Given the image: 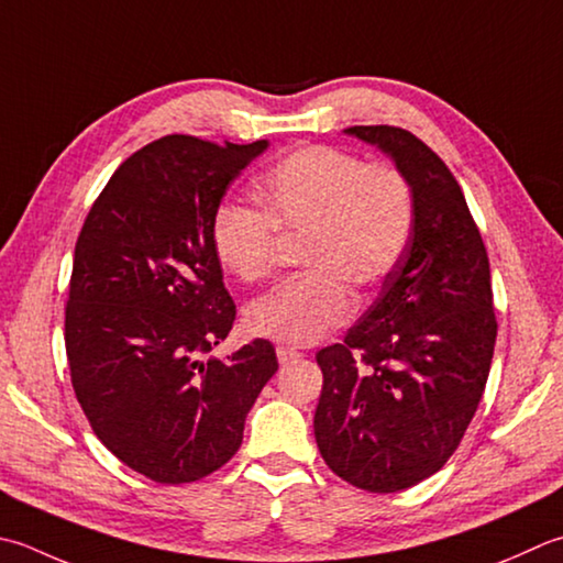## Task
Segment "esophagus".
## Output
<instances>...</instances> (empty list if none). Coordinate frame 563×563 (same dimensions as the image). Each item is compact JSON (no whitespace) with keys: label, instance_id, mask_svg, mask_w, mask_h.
Masks as SVG:
<instances>
[{"label":"esophagus","instance_id":"obj_1","mask_svg":"<svg viewBox=\"0 0 563 563\" xmlns=\"http://www.w3.org/2000/svg\"><path fill=\"white\" fill-rule=\"evenodd\" d=\"M275 354H278L280 366H288V363H295V361H300V358H302L300 351H297V349H290V346H278V349H275Z\"/></svg>","mask_w":563,"mask_h":563}]
</instances>
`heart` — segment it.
Listing matches in <instances>:
<instances>
[{
	"mask_svg": "<svg viewBox=\"0 0 563 563\" xmlns=\"http://www.w3.org/2000/svg\"><path fill=\"white\" fill-rule=\"evenodd\" d=\"M256 209L222 202L212 217V249L229 275L253 285L273 273L280 239H302L307 268L246 310L253 336L314 344L354 312V290L368 292L402 261L415 227V197L388 163H363L334 146L288 153L256 183Z\"/></svg>",
	"mask_w": 563,
	"mask_h": 563,
	"instance_id": "heart-1",
	"label": "heart"
}]
</instances>
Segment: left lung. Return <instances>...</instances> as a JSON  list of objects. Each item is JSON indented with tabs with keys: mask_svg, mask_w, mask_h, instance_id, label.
<instances>
[{
	"mask_svg": "<svg viewBox=\"0 0 563 563\" xmlns=\"http://www.w3.org/2000/svg\"><path fill=\"white\" fill-rule=\"evenodd\" d=\"M344 134L385 153L412 187L415 227L378 300L317 354L319 454L339 478L398 493L442 468L486 390L498 322L490 266L454 175L398 126Z\"/></svg>",
	"mask_w": 563,
	"mask_h": 563,
	"instance_id": "obj_1",
	"label": "left lung"
}]
</instances>
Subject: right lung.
Instances as JSON below:
<instances>
[{"label":"right lung","instance_id":"right-lung-1","mask_svg":"<svg viewBox=\"0 0 563 563\" xmlns=\"http://www.w3.org/2000/svg\"><path fill=\"white\" fill-rule=\"evenodd\" d=\"M268 141L165 136L114 170L75 244L65 351L95 434L156 483L222 468L278 358L256 339L224 361L236 307L212 249L227 187Z\"/></svg>","mask_w":563,"mask_h":563}]
</instances>
